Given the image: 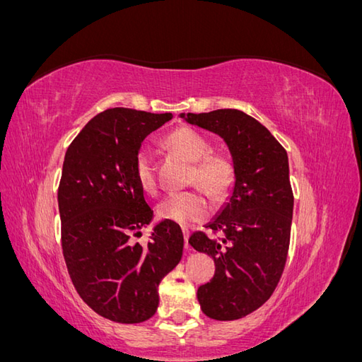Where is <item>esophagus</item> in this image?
<instances>
[{
    "instance_id": "obj_1",
    "label": "esophagus",
    "mask_w": 362,
    "mask_h": 362,
    "mask_svg": "<svg viewBox=\"0 0 362 362\" xmlns=\"http://www.w3.org/2000/svg\"><path fill=\"white\" fill-rule=\"evenodd\" d=\"M182 235H184V247H185V250H190V246H189L190 233H189L187 228H182Z\"/></svg>"
}]
</instances>
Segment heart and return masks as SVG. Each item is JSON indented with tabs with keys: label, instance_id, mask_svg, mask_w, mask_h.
Returning <instances> with one entry per match:
<instances>
[{
	"label": "heart",
	"instance_id": "b5f03b06",
	"mask_svg": "<svg viewBox=\"0 0 362 362\" xmlns=\"http://www.w3.org/2000/svg\"><path fill=\"white\" fill-rule=\"evenodd\" d=\"M164 145L182 160L193 163L192 182L198 184L211 198L221 199L231 190L234 184L233 161L222 154H210L211 144L198 131L180 127L164 139ZM134 173L141 189L156 190L154 164L148 149L137 152ZM157 213L164 221L185 226L204 221L210 213V204L201 192L172 193L158 204Z\"/></svg>",
	"mask_w": 362,
	"mask_h": 362
}]
</instances>
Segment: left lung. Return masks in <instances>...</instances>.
<instances>
[{"label":"left lung","instance_id":"1","mask_svg":"<svg viewBox=\"0 0 362 362\" xmlns=\"http://www.w3.org/2000/svg\"><path fill=\"white\" fill-rule=\"evenodd\" d=\"M180 117L222 137L231 154V194L205 225L221 238L194 233L189 245L216 264L213 279L196 293L202 313L222 322L242 319L270 298L287 261L293 217L287 152L264 125L234 108Z\"/></svg>","mask_w":362,"mask_h":362}]
</instances>
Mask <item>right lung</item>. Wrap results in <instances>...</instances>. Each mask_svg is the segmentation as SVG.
I'll return each instance as SVG.
<instances>
[{
  "mask_svg": "<svg viewBox=\"0 0 362 362\" xmlns=\"http://www.w3.org/2000/svg\"><path fill=\"white\" fill-rule=\"evenodd\" d=\"M172 113L115 107L96 115L69 145L59 185L62 247L80 298L105 319L140 323L158 306V286L182 257L180 225H154L146 246L129 235L149 225L134 161L152 131Z\"/></svg>",
  "mask_w": 362,
  "mask_h": 362,
  "instance_id": "obj_1",
  "label": "right lung"
}]
</instances>
